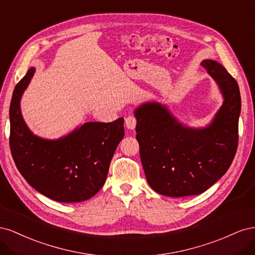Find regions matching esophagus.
Segmentation results:
<instances>
[{
    "label": "esophagus",
    "mask_w": 255,
    "mask_h": 255,
    "mask_svg": "<svg viewBox=\"0 0 255 255\" xmlns=\"http://www.w3.org/2000/svg\"><path fill=\"white\" fill-rule=\"evenodd\" d=\"M126 126L130 130L135 129V128H136V118L134 117V116L130 115L126 119Z\"/></svg>",
    "instance_id": "1"
}]
</instances>
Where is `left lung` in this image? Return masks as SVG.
<instances>
[{"mask_svg": "<svg viewBox=\"0 0 255 255\" xmlns=\"http://www.w3.org/2000/svg\"><path fill=\"white\" fill-rule=\"evenodd\" d=\"M223 102L206 127L184 125L166 104L149 101L134 111L136 139L151 188L172 197L200 195L223 176L234 159L242 111L238 84L218 61L204 59Z\"/></svg>", "mask_w": 255, "mask_h": 255, "instance_id": "obj_1", "label": "left lung"}]
</instances>
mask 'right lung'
Listing matches in <instances>:
<instances>
[{"label":"right lung","mask_w":255,"mask_h":255,"mask_svg":"<svg viewBox=\"0 0 255 255\" xmlns=\"http://www.w3.org/2000/svg\"><path fill=\"white\" fill-rule=\"evenodd\" d=\"M32 67L14 87L10 107L11 155L25 181L43 196L64 203L82 202L104 185L119 142L125 119L86 122L58 139H45L28 128L21 113V98L34 76Z\"/></svg>","instance_id":"1"}]
</instances>
